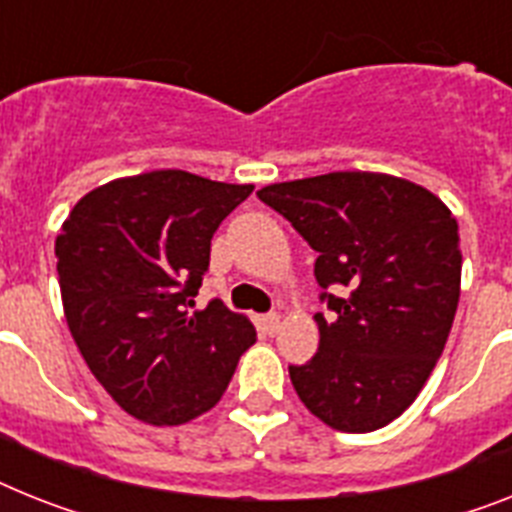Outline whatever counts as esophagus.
Segmentation results:
<instances>
[{
	"label": "esophagus",
	"instance_id": "34e87169",
	"mask_svg": "<svg viewBox=\"0 0 512 512\" xmlns=\"http://www.w3.org/2000/svg\"><path fill=\"white\" fill-rule=\"evenodd\" d=\"M261 329H264L266 335H277V329H280V314L261 316Z\"/></svg>",
	"mask_w": 512,
	"mask_h": 512
}]
</instances>
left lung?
<instances>
[{
	"label": "left lung",
	"instance_id": "obj_1",
	"mask_svg": "<svg viewBox=\"0 0 512 512\" xmlns=\"http://www.w3.org/2000/svg\"><path fill=\"white\" fill-rule=\"evenodd\" d=\"M256 196L319 253V350L290 366L298 398L337 432L382 429L416 400L460 298L458 222L434 193L382 172H329Z\"/></svg>",
	"mask_w": 512,
	"mask_h": 512
}]
</instances>
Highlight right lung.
I'll use <instances>...</instances> for the list:
<instances>
[{
    "mask_svg": "<svg viewBox=\"0 0 512 512\" xmlns=\"http://www.w3.org/2000/svg\"><path fill=\"white\" fill-rule=\"evenodd\" d=\"M183 170L120 177L57 235L62 306L88 369L130 416L177 426L219 403L256 329L222 301L193 311L211 238L251 196Z\"/></svg>",
    "mask_w": 512,
    "mask_h": 512,
    "instance_id": "add662e5",
    "label": "right lung"
}]
</instances>
